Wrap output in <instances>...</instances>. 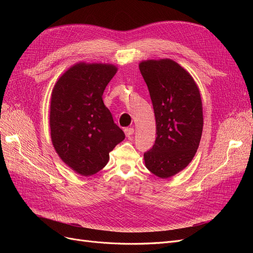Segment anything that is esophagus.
I'll use <instances>...</instances> for the list:
<instances>
[{"label":"esophagus","mask_w":253,"mask_h":253,"mask_svg":"<svg viewBox=\"0 0 253 253\" xmlns=\"http://www.w3.org/2000/svg\"><path fill=\"white\" fill-rule=\"evenodd\" d=\"M125 133H126V137H129L131 135H133L134 127H126V128H125Z\"/></svg>","instance_id":"obj_1"}]
</instances>
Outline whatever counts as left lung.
<instances>
[{
	"label": "left lung",
	"instance_id": "1",
	"mask_svg": "<svg viewBox=\"0 0 253 253\" xmlns=\"http://www.w3.org/2000/svg\"><path fill=\"white\" fill-rule=\"evenodd\" d=\"M139 70L150 91L157 134L153 148L144 153V164L159 178H169L185 169L200 145L204 126L200 88L171 59L141 61Z\"/></svg>",
	"mask_w": 253,
	"mask_h": 253
}]
</instances>
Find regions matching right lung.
Instances as JSON below:
<instances>
[{
  "instance_id": "right-lung-1",
  "label": "right lung",
  "mask_w": 253,
  "mask_h": 253,
  "mask_svg": "<svg viewBox=\"0 0 253 253\" xmlns=\"http://www.w3.org/2000/svg\"><path fill=\"white\" fill-rule=\"evenodd\" d=\"M118 68L109 63L74 64L60 76L50 97L53 148L73 171L90 176L106 166L110 152L126 138L102 100Z\"/></svg>"
}]
</instances>
